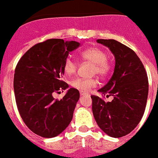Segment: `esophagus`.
<instances>
[{
	"label": "esophagus",
	"mask_w": 158,
	"mask_h": 158,
	"mask_svg": "<svg viewBox=\"0 0 158 158\" xmlns=\"http://www.w3.org/2000/svg\"><path fill=\"white\" fill-rule=\"evenodd\" d=\"M80 94H81V96H85V95H88V93L84 91H81L80 92Z\"/></svg>",
	"instance_id": "obj_1"
}]
</instances>
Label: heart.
Returning a JSON list of instances; mask_svg holds the SVG:
<instances>
[{
	"instance_id": "1",
	"label": "heart",
	"mask_w": 158,
	"mask_h": 158,
	"mask_svg": "<svg viewBox=\"0 0 158 158\" xmlns=\"http://www.w3.org/2000/svg\"><path fill=\"white\" fill-rule=\"evenodd\" d=\"M80 56L84 60L93 64V73L100 77H106L110 71V64L107 60V54L103 50L98 48H90L80 53ZM77 69V63L71 57H67L63 64V71L68 76L75 74ZM98 81L94 78H81L77 77L71 81V85L74 88L88 91L90 88L95 87Z\"/></svg>"
}]
</instances>
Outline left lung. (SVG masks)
I'll list each match as a JSON object with an SVG mask.
<instances>
[{"label": "left lung", "instance_id": "left-lung-1", "mask_svg": "<svg viewBox=\"0 0 158 158\" xmlns=\"http://www.w3.org/2000/svg\"><path fill=\"white\" fill-rule=\"evenodd\" d=\"M97 42L107 47L115 57L111 78L98 90L114 98L105 102L92 95V111L103 131L110 137H121L131 132L143 117L148 95V75L141 60L128 47L112 39Z\"/></svg>", "mask_w": 158, "mask_h": 158}]
</instances>
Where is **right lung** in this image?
<instances>
[{
	"label": "right lung",
	"instance_id": "1",
	"mask_svg": "<svg viewBox=\"0 0 158 158\" xmlns=\"http://www.w3.org/2000/svg\"><path fill=\"white\" fill-rule=\"evenodd\" d=\"M79 46L74 40L49 39L30 48L17 64L14 90L18 111L28 128L40 137H56L72 120L78 90L70 88L60 100L53 95L69 87L61 81L63 64Z\"/></svg>",
	"mask_w": 158,
	"mask_h": 158
}]
</instances>
